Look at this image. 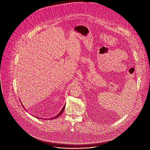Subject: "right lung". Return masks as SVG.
Here are the masks:
<instances>
[{
	"mask_svg": "<svg viewBox=\"0 0 150 150\" xmlns=\"http://www.w3.org/2000/svg\"><path fill=\"white\" fill-rule=\"evenodd\" d=\"M64 108H65V105L63 106V108L62 109V110H61V111L59 112V113L58 114V115H57L56 116H55L54 117H52V118H50V119H56V118H57V117H59L62 113H63V110H64ZM37 118H39V117H37Z\"/></svg>",
	"mask_w": 150,
	"mask_h": 150,
	"instance_id": "add662e5",
	"label": "right lung"
}]
</instances>
